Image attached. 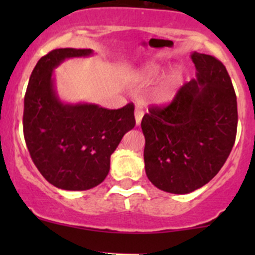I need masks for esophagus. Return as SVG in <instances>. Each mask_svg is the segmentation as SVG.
Wrapping results in <instances>:
<instances>
[{
  "label": "esophagus",
  "mask_w": 255,
  "mask_h": 255,
  "mask_svg": "<svg viewBox=\"0 0 255 255\" xmlns=\"http://www.w3.org/2000/svg\"><path fill=\"white\" fill-rule=\"evenodd\" d=\"M143 115H144V112H143L142 107H139V106L135 107V110H134V118H135V125H137V126H139L140 122H142Z\"/></svg>",
  "instance_id": "esophagus-1"
}]
</instances>
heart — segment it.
Masks as SVG:
<instances>
[{"label": "heart", "mask_w": 255, "mask_h": 255, "mask_svg": "<svg viewBox=\"0 0 255 255\" xmlns=\"http://www.w3.org/2000/svg\"><path fill=\"white\" fill-rule=\"evenodd\" d=\"M163 70H161L160 66L158 65H146L144 68L140 69L139 71L133 75V79L135 81L140 82H149L153 81V80L158 79L161 75ZM180 78L179 71L173 73V75L169 76L165 81L163 82V85L158 87L154 92V101L158 102V104H168L173 100L174 95H175L176 90V82Z\"/></svg>", "instance_id": "1"}]
</instances>
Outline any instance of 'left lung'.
<instances>
[{
  "label": "left lung",
  "instance_id": "obj_1",
  "mask_svg": "<svg viewBox=\"0 0 255 255\" xmlns=\"http://www.w3.org/2000/svg\"><path fill=\"white\" fill-rule=\"evenodd\" d=\"M196 79L169 106L151 107L142 120L144 164L151 184L170 194L206 185L227 160L237 134V97L225 65L194 51Z\"/></svg>",
  "mask_w": 255,
  "mask_h": 255
}]
</instances>
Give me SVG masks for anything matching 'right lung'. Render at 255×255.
<instances>
[{"label":"right lung","instance_id":"add662e5","mask_svg":"<svg viewBox=\"0 0 255 255\" xmlns=\"http://www.w3.org/2000/svg\"><path fill=\"white\" fill-rule=\"evenodd\" d=\"M92 54V49L51 50L40 58L28 82L24 139L38 170L58 189L82 191L101 184L109 175L112 153L135 126L133 104L107 110L59 97L54 70L66 59Z\"/></svg>","mask_w":255,"mask_h":255}]
</instances>
